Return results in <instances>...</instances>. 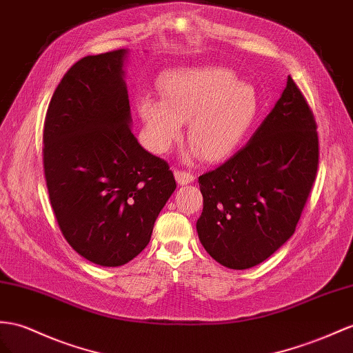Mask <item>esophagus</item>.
<instances>
[{
	"label": "esophagus",
	"instance_id": "1",
	"mask_svg": "<svg viewBox=\"0 0 353 353\" xmlns=\"http://www.w3.org/2000/svg\"><path fill=\"white\" fill-rule=\"evenodd\" d=\"M174 177H176V182L179 185H188V183H192L195 180V176L192 173H189V171L185 170H176L174 171Z\"/></svg>",
	"mask_w": 353,
	"mask_h": 353
}]
</instances>
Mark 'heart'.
I'll list each match as a JSON object with an SVG mask.
<instances>
[{"mask_svg":"<svg viewBox=\"0 0 353 353\" xmlns=\"http://www.w3.org/2000/svg\"><path fill=\"white\" fill-rule=\"evenodd\" d=\"M164 99L143 98L140 117L149 148L167 153L188 125L192 155L221 161L239 148L258 113L255 89L219 67L180 68L161 82Z\"/></svg>","mask_w":353,"mask_h":353,"instance_id":"b5f03b06","label":"heart"}]
</instances>
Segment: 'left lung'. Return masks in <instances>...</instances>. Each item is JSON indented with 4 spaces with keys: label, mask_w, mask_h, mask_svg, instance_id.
<instances>
[{
    "label": "left lung",
    "mask_w": 353,
    "mask_h": 353,
    "mask_svg": "<svg viewBox=\"0 0 353 353\" xmlns=\"http://www.w3.org/2000/svg\"><path fill=\"white\" fill-rule=\"evenodd\" d=\"M318 161L313 113L288 77L246 146L198 177L204 207L196 232L207 254L232 270L264 263L294 234Z\"/></svg>",
    "instance_id": "left-lung-1"
}]
</instances>
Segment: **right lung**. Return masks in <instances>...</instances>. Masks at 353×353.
Wrapping results in <instances>:
<instances>
[{"label":"right lung","instance_id":"right-lung-1","mask_svg":"<svg viewBox=\"0 0 353 353\" xmlns=\"http://www.w3.org/2000/svg\"><path fill=\"white\" fill-rule=\"evenodd\" d=\"M128 50L85 57L62 77L43 131V165L61 232L79 255L119 267L148 246L176 189L164 159L131 132Z\"/></svg>","mask_w":353,"mask_h":353}]
</instances>
